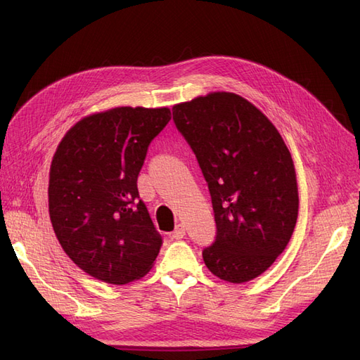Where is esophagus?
<instances>
[{
	"mask_svg": "<svg viewBox=\"0 0 360 360\" xmlns=\"http://www.w3.org/2000/svg\"><path fill=\"white\" fill-rule=\"evenodd\" d=\"M184 236H186V228H184L183 224H179L176 226V230H174L172 234H171V237L176 238V240H180V238H183Z\"/></svg>",
	"mask_w": 360,
	"mask_h": 360,
	"instance_id": "obj_1",
	"label": "esophagus"
}]
</instances>
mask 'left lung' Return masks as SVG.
<instances>
[{"label":"left lung","mask_w":360,"mask_h":360,"mask_svg":"<svg viewBox=\"0 0 360 360\" xmlns=\"http://www.w3.org/2000/svg\"><path fill=\"white\" fill-rule=\"evenodd\" d=\"M172 120L209 184L214 243L204 263L219 279L242 284L284 252L299 212L296 171L276 127L234 93L174 105Z\"/></svg>","instance_id":"8db88e82"}]
</instances>
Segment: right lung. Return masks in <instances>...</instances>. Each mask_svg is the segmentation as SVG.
<instances>
[{
	"instance_id": "right-lung-1",
	"label": "right lung",
	"mask_w": 360,
	"mask_h": 360,
	"mask_svg": "<svg viewBox=\"0 0 360 360\" xmlns=\"http://www.w3.org/2000/svg\"><path fill=\"white\" fill-rule=\"evenodd\" d=\"M171 120L168 108H130L82 118L64 135L49 171V216L64 252L85 274L123 285L150 271L162 246L138 174Z\"/></svg>"
}]
</instances>
